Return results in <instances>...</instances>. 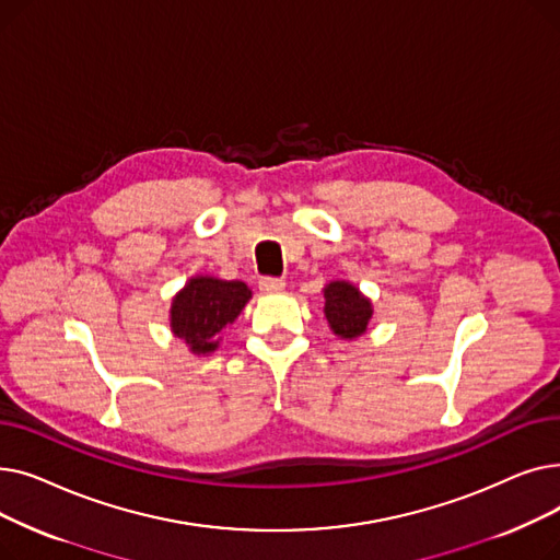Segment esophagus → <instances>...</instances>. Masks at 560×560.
<instances>
[{
  "label": "esophagus",
  "mask_w": 560,
  "mask_h": 560,
  "mask_svg": "<svg viewBox=\"0 0 560 560\" xmlns=\"http://www.w3.org/2000/svg\"><path fill=\"white\" fill-rule=\"evenodd\" d=\"M258 288H260L262 292H279V290L285 288V281L279 279V277H262V279L258 281Z\"/></svg>",
  "instance_id": "esophagus-1"
}]
</instances>
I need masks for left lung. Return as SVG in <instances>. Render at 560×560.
I'll return each instance as SVG.
<instances>
[{
    "instance_id": "obj_1",
    "label": "left lung",
    "mask_w": 560,
    "mask_h": 560,
    "mask_svg": "<svg viewBox=\"0 0 560 560\" xmlns=\"http://www.w3.org/2000/svg\"><path fill=\"white\" fill-rule=\"evenodd\" d=\"M325 315L336 336L351 340L365 334L372 304L361 295L359 288L347 281H334L325 288Z\"/></svg>"
}]
</instances>
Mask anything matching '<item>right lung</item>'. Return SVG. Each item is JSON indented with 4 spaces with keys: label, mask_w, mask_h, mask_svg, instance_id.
<instances>
[{
    "label": "right lung",
    "mask_w": 560,
    "mask_h": 560,
    "mask_svg": "<svg viewBox=\"0 0 560 560\" xmlns=\"http://www.w3.org/2000/svg\"><path fill=\"white\" fill-rule=\"evenodd\" d=\"M249 298L252 290L243 281L195 277L172 300V331L192 354H209Z\"/></svg>",
    "instance_id": "add662e5"
}]
</instances>
